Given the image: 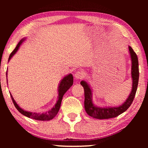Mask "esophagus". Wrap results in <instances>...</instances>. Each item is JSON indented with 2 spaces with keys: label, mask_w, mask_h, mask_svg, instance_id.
Returning a JSON list of instances; mask_svg holds the SVG:
<instances>
[{
  "label": "esophagus",
  "mask_w": 148,
  "mask_h": 148,
  "mask_svg": "<svg viewBox=\"0 0 148 148\" xmlns=\"http://www.w3.org/2000/svg\"><path fill=\"white\" fill-rule=\"evenodd\" d=\"M74 77L76 79H83V78H84V73H83V72L78 71L76 72V74H75Z\"/></svg>",
  "instance_id": "esophagus-1"
}]
</instances>
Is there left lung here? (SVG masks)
Wrapping results in <instances>:
<instances>
[{
    "instance_id": "1",
    "label": "left lung",
    "mask_w": 148,
    "mask_h": 148,
    "mask_svg": "<svg viewBox=\"0 0 148 148\" xmlns=\"http://www.w3.org/2000/svg\"><path fill=\"white\" fill-rule=\"evenodd\" d=\"M130 57L132 59V90L126 100L123 104L119 107H111V108H99L93 103L92 90L90 89L88 84L84 81L81 82V84L84 88V109L86 113L89 116L94 118L102 119L115 118L123 112L126 111L129 108L134 99L137 92L138 83H139V62L136 53L130 46H128Z\"/></svg>"
}]
</instances>
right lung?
<instances>
[{"instance_id":"right-lung-1","label":"right lung","mask_w":148,"mask_h":148,"mask_svg":"<svg viewBox=\"0 0 148 148\" xmlns=\"http://www.w3.org/2000/svg\"><path fill=\"white\" fill-rule=\"evenodd\" d=\"M24 40H25V39H22L20 41L18 42L16 47L15 49L12 51V52L11 53L10 55H9V61L10 60V59L11 58L12 56L15 54L16 52L18 51L19 47H20V46L21 45V43L23 42ZM6 75H7V72H6ZM6 77H7V76H6ZM72 84H73V76H72V75L71 74L67 75V76H66L63 78L58 86V99L57 102L56 103V104L51 110H49V111H47L46 112H43V113L32 112H28L26 111H24L23 109L20 108L16 103V102H15V100H14L13 97H12V96L11 95V94H10V95L11 97L12 102H13L15 108H16L18 111L20 113H21L22 114L27 116L28 118L36 119V120L48 121V120H50V119H53L56 114H58L60 108V106H61V102L62 100L63 96H64L65 92H67L69 88H70Z\"/></svg>"}]
</instances>
